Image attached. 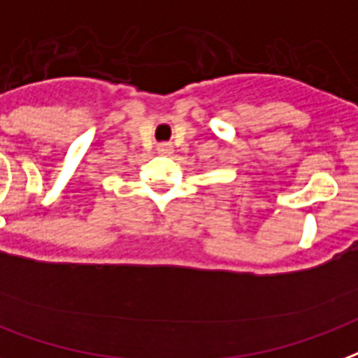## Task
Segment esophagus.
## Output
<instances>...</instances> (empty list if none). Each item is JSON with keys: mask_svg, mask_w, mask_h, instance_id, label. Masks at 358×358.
Masks as SVG:
<instances>
[{"mask_svg": "<svg viewBox=\"0 0 358 358\" xmlns=\"http://www.w3.org/2000/svg\"><path fill=\"white\" fill-rule=\"evenodd\" d=\"M159 153H172V145L169 142H163V144H159Z\"/></svg>", "mask_w": 358, "mask_h": 358, "instance_id": "obj_1", "label": "esophagus"}]
</instances>
